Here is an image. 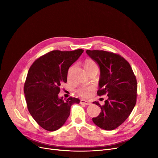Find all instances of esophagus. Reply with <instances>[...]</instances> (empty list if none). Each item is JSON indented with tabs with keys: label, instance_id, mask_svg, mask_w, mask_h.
Returning a JSON list of instances; mask_svg holds the SVG:
<instances>
[{
	"label": "esophagus",
	"instance_id": "obj_1",
	"mask_svg": "<svg viewBox=\"0 0 158 158\" xmlns=\"http://www.w3.org/2000/svg\"><path fill=\"white\" fill-rule=\"evenodd\" d=\"M80 103L81 104H85V105H86V106H89V105L91 104V102H89V101H86V100L82 99L80 101Z\"/></svg>",
	"mask_w": 158,
	"mask_h": 158
}]
</instances>
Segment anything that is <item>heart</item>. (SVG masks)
Instances as JSON below:
<instances>
[{"instance_id":"b5f03b06","label":"heart","mask_w":158,"mask_h":158,"mask_svg":"<svg viewBox=\"0 0 158 158\" xmlns=\"http://www.w3.org/2000/svg\"><path fill=\"white\" fill-rule=\"evenodd\" d=\"M84 66L85 69L86 70L88 73L93 70H98V65L97 63L92 59L85 60L84 61ZM94 88H95L93 85H81L80 87L76 89V93L82 98H88L92 94Z\"/></svg>"}]
</instances>
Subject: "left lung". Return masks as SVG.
I'll return each mask as SVG.
<instances>
[{
  "instance_id": "obj_1",
  "label": "left lung",
  "mask_w": 158,
  "mask_h": 158,
  "mask_svg": "<svg viewBox=\"0 0 158 158\" xmlns=\"http://www.w3.org/2000/svg\"><path fill=\"white\" fill-rule=\"evenodd\" d=\"M86 53L100 68L99 96L107 95V99L101 106L102 112L92 118L95 125L106 131L114 130L125 122L136 103L137 81L128 62L113 52L87 50Z\"/></svg>"
}]
</instances>
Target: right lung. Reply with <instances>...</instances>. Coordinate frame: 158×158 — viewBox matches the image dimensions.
Listing matches in <instances>:
<instances>
[{"label": "right lung", "instance_id": "right-lung-1", "mask_svg": "<svg viewBox=\"0 0 158 158\" xmlns=\"http://www.w3.org/2000/svg\"><path fill=\"white\" fill-rule=\"evenodd\" d=\"M84 50L51 51L36 59L28 70L23 86L28 111L41 127L55 131L63 126L70 113L71 106L78 98H59L60 86L67 82L70 66Z\"/></svg>", "mask_w": 158, "mask_h": 158}]
</instances>
